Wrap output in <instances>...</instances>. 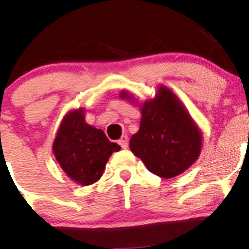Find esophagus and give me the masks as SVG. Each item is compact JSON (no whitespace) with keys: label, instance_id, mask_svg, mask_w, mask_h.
Instances as JSON below:
<instances>
[{"label":"esophagus","instance_id":"esophagus-1","mask_svg":"<svg viewBox=\"0 0 249 249\" xmlns=\"http://www.w3.org/2000/svg\"><path fill=\"white\" fill-rule=\"evenodd\" d=\"M118 143H119L123 148H127V145H129V139H127V136L125 135L122 136V139L118 141Z\"/></svg>","mask_w":249,"mask_h":249}]
</instances>
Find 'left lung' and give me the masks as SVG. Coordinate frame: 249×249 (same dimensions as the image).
I'll return each instance as SVG.
<instances>
[{"instance_id": "8db88e82", "label": "left lung", "mask_w": 249, "mask_h": 249, "mask_svg": "<svg viewBox=\"0 0 249 249\" xmlns=\"http://www.w3.org/2000/svg\"><path fill=\"white\" fill-rule=\"evenodd\" d=\"M120 97L134 102L127 90H122ZM140 109V129L130 139V150L153 174L166 179L177 177L200 155V129L166 86H159L155 98L143 102Z\"/></svg>"}]
</instances>
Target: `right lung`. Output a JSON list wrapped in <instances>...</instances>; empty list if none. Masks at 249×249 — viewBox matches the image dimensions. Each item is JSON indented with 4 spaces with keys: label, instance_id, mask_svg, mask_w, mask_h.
Returning <instances> with one entry per match:
<instances>
[{
    "label": "right lung",
    "instance_id": "obj_1",
    "mask_svg": "<svg viewBox=\"0 0 249 249\" xmlns=\"http://www.w3.org/2000/svg\"><path fill=\"white\" fill-rule=\"evenodd\" d=\"M119 150L120 146L110 142L101 129L86 123L83 108L66 113L53 143V152L60 167L81 185L96 183L111 153Z\"/></svg>",
    "mask_w": 249,
    "mask_h": 249
}]
</instances>
